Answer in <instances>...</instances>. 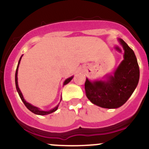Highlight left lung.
<instances>
[{
	"label": "left lung",
	"mask_w": 149,
	"mask_h": 149,
	"mask_svg": "<svg viewBox=\"0 0 149 149\" xmlns=\"http://www.w3.org/2000/svg\"><path fill=\"white\" fill-rule=\"evenodd\" d=\"M120 44L125 50L124 60L108 81H85L86 97L94 104L103 108L115 109L127 101L139 84V66L133 49L123 40Z\"/></svg>",
	"instance_id": "1"
}]
</instances>
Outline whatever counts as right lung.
Listing matches in <instances>:
<instances>
[{
  "label": "right lung",
  "mask_w": 149,
  "mask_h": 149,
  "mask_svg": "<svg viewBox=\"0 0 149 149\" xmlns=\"http://www.w3.org/2000/svg\"><path fill=\"white\" fill-rule=\"evenodd\" d=\"M21 58H22V57L20 58V60H19V63H18V65H17V68H16V74H15V82H16V90H17L18 93H19V97H20L21 100H22V102H23L25 106L26 107V108H27L28 109H29L30 111H31V112H33V113L36 114V115H48V114H50L52 113V112H55V111H56L57 109H58V106L55 107L54 109H51V110L49 111H42L40 110L39 108L36 107H34L33 105L30 104L29 103L26 102V101H25V100L24 99L23 97V95H22V92H21L20 89H19V86H18V81H17V73H18V68H19V63H20V61H21ZM73 79V77H70V78H68V79H67L65 81V82H64V85H65V84H67L68 83H69V82L71 81V79Z\"/></svg>",
  "instance_id": "obj_1"
}]
</instances>
